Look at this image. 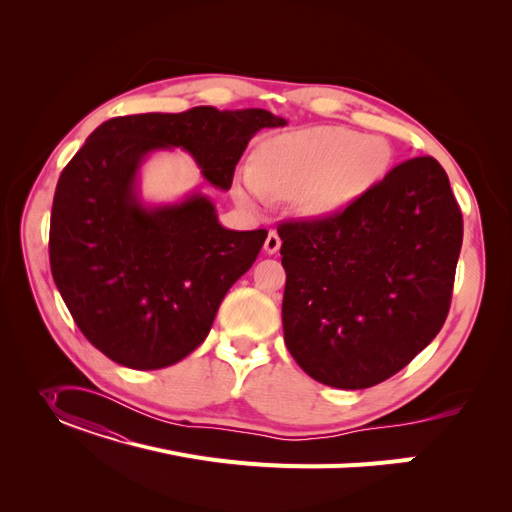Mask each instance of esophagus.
I'll list each match as a JSON object with an SVG mask.
<instances>
[{
	"label": "esophagus",
	"instance_id": "obj_1",
	"mask_svg": "<svg viewBox=\"0 0 512 512\" xmlns=\"http://www.w3.org/2000/svg\"><path fill=\"white\" fill-rule=\"evenodd\" d=\"M280 245H282V240H280L278 232H274V230H270V232H267V238H265V245H263L265 253H267V255H274V253H278Z\"/></svg>",
	"mask_w": 512,
	"mask_h": 512
}]
</instances>
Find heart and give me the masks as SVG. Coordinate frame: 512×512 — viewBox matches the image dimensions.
Returning <instances> with one entry per match:
<instances>
[{
	"label": "heart",
	"instance_id": "b5f03b06",
	"mask_svg": "<svg viewBox=\"0 0 512 512\" xmlns=\"http://www.w3.org/2000/svg\"><path fill=\"white\" fill-rule=\"evenodd\" d=\"M392 161L382 137L344 126H315L267 139L257 164L238 174V197L265 203L270 195L294 197L305 218H326L355 203L378 184Z\"/></svg>",
	"mask_w": 512,
	"mask_h": 512
}]
</instances>
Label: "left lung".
<instances>
[{
  "mask_svg": "<svg viewBox=\"0 0 512 512\" xmlns=\"http://www.w3.org/2000/svg\"><path fill=\"white\" fill-rule=\"evenodd\" d=\"M278 234L284 342L313 380L371 388L442 330L463 215L434 157L402 161L344 211Z\"/></svg>",
  "mask_w": 512,
  "mask_h": 512,
  "instance_id": "left-lung-1",
  "label": "left lung"
}]
</instances>
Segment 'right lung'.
<instances>
[{
	"label": "right lung",
	"instance_id": "right-lung-1",
	"mask_svg": "<svg viewBox=\"0 0 512 512\" xmlns=\"http://www.w3.org/2000/svg\"><path fill=\"white\" fill-rule=\"evenodd\" d=\"M267 110L120 116L97 126L64 168L51 205L49 263L85 338L130 369L182 361L207 338L230 286L255 263L267 230H228L209 197L145 205L139 170L180 147L220 191L255 132L284 126Z\"/></svg>",
	"mask_w": 512,
	"mask_h": 512
}]
</instances>
